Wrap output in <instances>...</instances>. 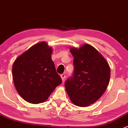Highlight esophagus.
Segmentation results:
<instances>
[{
    "label": "esophagus",
    "mask_w": 128,
    "mask_h": 128,
    "mask_svg": "<svg viewBox=\"0 0 128 128\" xmlns=\"http://www.w3.org/2000/svg\"><path fill=\"white\" fill-rule=\"evenodd\" d=\"M60 77H61V78H62V81H64V78H65V77H66V75L64 74H62L60 75Z\"/></svg>",
    "instance_id": "esophagus-1"
}]
</instances>
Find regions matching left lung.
Returning <instances> with one entry per match:
<instances>
[{
	"label": "left lung",
	"mask_w": 128,
	"mask_h": 128,
	"mask_svg": "<svg viewBox=\"0 0 128 128\" xmlns=\"http://www.w3.org/2000/svg\"><path fill=\"white\" fill-rule=\"evenodd\" d=\"M74 70L65 87L75 105L86 107L94 104L104 94L110 82V68L104 57L91 45L71 48Z\"/></svg>",
	"instance_id": "obj_1"
}]
</instances>
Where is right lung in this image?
<instances>
[{"mask_svg": "<svg viewBox=\"0 0 128 128\" xmlns=\"http://www.w3.org/2000/svg\"><path fill=\"white\" fill-rule=\"evenodd\" d=\"M52 50L40 42L15 59L12 66L14 86L25 101L33 104L46 101L62 83L51 59Z\"/></svg>", "mask_w": 128, "mask_h": 128, "instance_id": "obj_1", "label": "right lung"}]
</instances>
